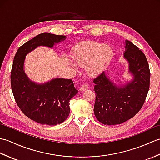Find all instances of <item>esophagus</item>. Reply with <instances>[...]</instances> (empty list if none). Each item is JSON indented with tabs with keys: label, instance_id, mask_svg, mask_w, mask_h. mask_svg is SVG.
Returning <instances> with one entry per match:
<instances>
[{
	"label": "esophagus",
	"instance_id": "34e87169",
	"mask_svg": "<svg viewBox=\"0 0 160 160\" xmlns=\"http://www.w3.org/2000/svg\"><path fill=\"white\" fill-rule=\"evenodd\" d=\"M87 89H88V85H87V84H83V85H82V87L80 88V91H85Z\"/></svg>",
	"mask_w": 160,
	"mask_h": 160
}]
</instances>
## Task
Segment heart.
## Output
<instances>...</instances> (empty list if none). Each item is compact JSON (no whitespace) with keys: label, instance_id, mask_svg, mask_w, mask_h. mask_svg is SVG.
Instances as JSON below:
<instances>
[{"label":"heart","instance_id":"heart-1","mask_svg":"<svg viewBox=\"0 0 160 160\" xmlns=\"http://www.w3.org/2000/svg\"><path fill=\"white\" fill-rule=\"evenodd\" d=\"M113 51L108 45L88 42L74 49L73 58L77 66L86 67L88 74L97 76L105 69L113 58ZM75 67V66H73Z\"/></svg>","mask_w":160,"mask_h":160}]
</instances>
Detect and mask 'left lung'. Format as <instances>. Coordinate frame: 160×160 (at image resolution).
I'll return each mask as SVG.
<instances>
[{
  "mask_svg": "<svg viewBox=\"0 0 160 160\" xmlns=\"http://www.w3.org/2000/svg\"><path fill=\"white\" fill-rule=\"evenodd\" d=\"M125 45L124 57L133 76L131 82L118 87L104 72L93 80V111L98 121L104 124H120L134 117L143 106L149 90L151 73L147 58L133 43L126 40Z\"/></svg>",
  "mask_w": 160,
  "mask_h": 160,
  "instance_id": "obj_1",
  "label": "left lung"
}]
</instances>
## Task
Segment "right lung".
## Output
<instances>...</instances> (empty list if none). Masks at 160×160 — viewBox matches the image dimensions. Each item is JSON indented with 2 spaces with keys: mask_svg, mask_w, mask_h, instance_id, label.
I'll return each instance as SVG.
<instances>
[{
  "mask_svg": "<svg viewBox=\"0 0 160 160\" xmlns=\"http://www.w3.org/2000/svg\"><path fill=\"white\" fill-rule=\"evenodd\" d=\"M66 36L43 33L20 46L13 58L11 87L16 102L27 117L50 126L65 121L70 113L69 102L78 90L71 79L55 78L45 84L30 80L24 71L25 56L38 46L53 47Z\"/></svg>",
  "mask_w": 160,
  "mask_h": 160,
  "instance_id": "right-lung-1",
  "label": "right lung"
}]
</instances>
